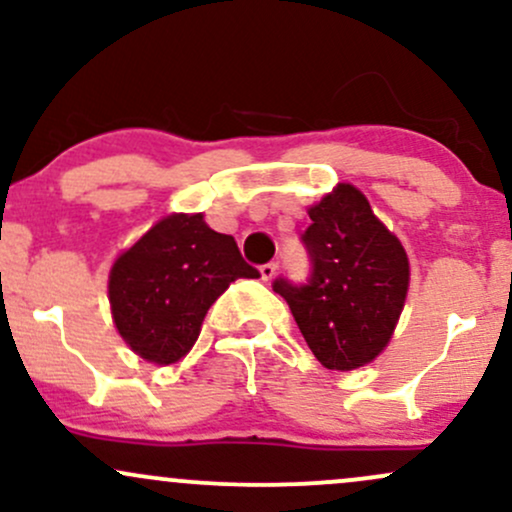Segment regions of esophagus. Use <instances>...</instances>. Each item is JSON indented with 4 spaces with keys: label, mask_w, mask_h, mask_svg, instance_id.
<instances>
[{
    "label": "esophagus",
    "mask_w": 512,
    "mask_h": 512,
    "mask_svg": "<svg viewBox=\"0 0 512 512\" xmlns=\"http://www.w3.org/2000/svg\"><path fill=\"white\" fill-rule=\"evenodd\" d=\"M276 272H279V264H276V262H267V264H262V267H260L262 281H272Z\"/></svg>",
    "instance_id": "esophagus-1"
}]
</instances>
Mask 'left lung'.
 Listing matches in <instances>:
<instances>
[{
	"label": "left lung",
	"mask_w": 512,
	"mask_h": 512,
	"mask_svg": "<svg viewBox=\"0 0 512 512\" xmlns=\"http://www.w3.org/2000/svg\"><path fill=\"white\" fill-rule=\"evenodd\" d=\"M305 245L313 276L305 286L274 281L317 361L330 370L368 366L385 351L407 303L409 257L370 209L366 195L339 182L308 207Z\"/></svg>",
	"instance_id": "1"
}]
</instances>
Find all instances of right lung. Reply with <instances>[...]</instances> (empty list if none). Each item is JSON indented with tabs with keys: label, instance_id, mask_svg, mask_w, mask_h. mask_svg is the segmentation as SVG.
<instances>
[{
	"label": "right lung",
	"instance_id": "right-lung-1",
	"mask_svg": "<svg viewBox=\"0 0 512 512\" xmlns=\"http://www.w3.org/2000/svg\"><path fill=\"white\" fill-rule=\"evenodd\" d=\"M257 276L236 238L209 228L204 214H168L110 267L115 330L144 361L173 366L190 354L216 298L236 279Z\"/></svg>",
	"mask_w": 512,
	"mask_h": 512
}]
</instances>
